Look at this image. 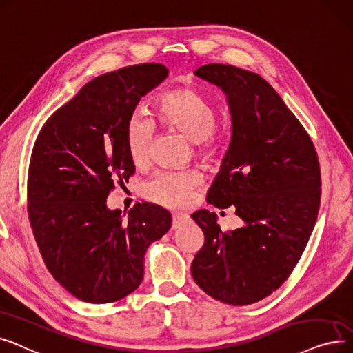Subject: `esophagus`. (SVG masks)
<instances>
[{"instance_id": "34e87169", "label": "esophagus", "mask_w": 353, "mask_h": 353, "mask_svg": "<svg viewBox=\"0 0 353 353\" xmlns=\"http://www.w3.org/2000/svg\"><path fill=\"white\" fill-rule=\"evenodd\" d=\"M188 215L183 214V212H175L172 215V228H178L183 221H187Z\"/></svg>"}]
</instances>
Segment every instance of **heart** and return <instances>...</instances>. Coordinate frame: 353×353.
Masks as SVG:
<instances>
[{"mask_svg": "<svg viewBox=\"0 0 353 353\" xmlns=\"http://www.w3.org/2000/svg\"><path fill=\"white\" fill-rule=\"evenodd\" d=\"M155 123L183 133L195 142L198 152L203 155H212L220 145L214 105L192 88H176L165 92L157 100L152 117L143 113L129 116L125 126V145L133 165L142 166L148 162ZM199 182L201 176L196 171H165L145 182L143 195L163 207H185L192 201Z\"/></svg>", "mask_w": 353, "mask_h": 353, "instance_id": "b5f03b06", "label": "heart"}]
</instances>
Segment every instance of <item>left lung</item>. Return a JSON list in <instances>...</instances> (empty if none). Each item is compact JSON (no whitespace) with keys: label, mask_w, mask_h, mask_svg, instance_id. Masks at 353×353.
<instances>
[{"label":"left lung","mask_w":353,"mask_h":353,"mask_svg":"<svg viewBox=\"0 0 353 353\" xmlns=\"http://www.w3.org/2000/svg\"><path fill=\"white\" fill-rule=\"evenodd\" d=\"M195 74L227 94L232 137L207 201L236 207L241 228L223 231L214 212L191 216L204 232L191 273L208 296L244 306L270 296L294 270L321 207V165L309 133L256 73L230 64Z\"/></svg>","instance_id":"8db88e82"}]
</instances>
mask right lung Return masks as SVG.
<instances>
[{
	"label": "right lung",
	"mask_w": 353,
	"mask_h": 353,
	"mask_svg": "<svg viewBox=\"0 0 353 353\" xmlns=\"http://www.w3.org/2000/svg\"><path fill=\"white\" fill-rule=\"evenodd\" d=\"M168 76L142 63L94 77L48 117L32 146L27 212L46 267L88 303H112L139 288L145 253L171 228L165 208L108 210L114 183L135 174L125 126L142 96Z\"/></svg>",
	"instance_id": "1"
}]
</instances>
